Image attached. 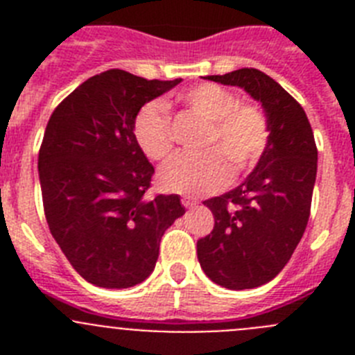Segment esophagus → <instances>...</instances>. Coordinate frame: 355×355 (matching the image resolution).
Here are the masks:
<instances>
[{
  "label": "esophagus",
  "mask_w": 355,
  "mask_h": 355,
  "mask_svg": "<svg viewBox=\"0 0 355 355\" xmlns=\"http://www.w3.org/2000/svg\"><path fill=\"white\" fill-rule=\"evenodd\" d=\"M181 205H183L184 208H192V206L197 205V200L193 199V197H183V199H181Z\"/></svg>",
  "instance_id": "34e87169"
}]
</instances>
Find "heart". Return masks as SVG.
<instances>
[{
    "label": "heart",
    "mask_w": 355,
    "mask_h": 355,
    "mask_svg": "<svg viewBox=\"0 0 355 355\" xmlns=\"http://www.w3.org/2000/svg\"><path fill=\"white\" fill-rule=\"evenodd\" d=\"M181 99L209 122L202 155H178L162 167L158 184L165 192L202 196L224 188L233 168L243 172L258 163L268 144V122L258 106L238 103L236 94L220 85L202 83ZM135 140L150 159H165L174 146L172 121L162 101L147 103L133 122ZM231 162L230 166L228 163Z\"/></svg>",
    "instance_id": "heart-1"
}]
</instances>
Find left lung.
<instances>
[{
  "mask_svg": "<svg viewBox=\"0 0 355 355\" xmlns=\"http://www.w3.org/2000/svg\"><path fill=\"white\" fill-rule=\"evenodd\" d=\"M206 80L250 94L261 103L270 131L249 178L202 202L215 225L197 241L200 268L213 283L249 290L272 281L299 245L311 211L318 150L304 108L268 74L245 67Z\"/></svg>",
  "mask_w": 355,
  "mask_h": 355,
  "instance_id": "left-lung-1",
  "label": "left lung"
}]
</instances>
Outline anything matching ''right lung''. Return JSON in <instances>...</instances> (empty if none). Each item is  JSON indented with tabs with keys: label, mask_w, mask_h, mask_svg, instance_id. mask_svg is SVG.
Wrapping results in <instances>:
<instances>
[{
	"label": "right lung",
	"mask_w": 355,
	"mask_h": 355,
	"mask_svg": "<svg viewBox=\"0 0 355 355\" xmlns=\"http://www.w3.org/2000/svg\"><path fill=\"white\" fill-rule=\"evenodd\" d=\"M180 81L110 69L83 81L49 117L39 150L44 213L90 284L121 290L146 281L163 233L184 213L175 193L146 197L155 167L133 135L140 108Z\"/></svg>",
	"instance_id": "add662e5"
}]
</instances>
